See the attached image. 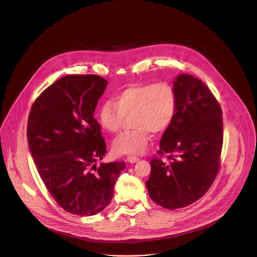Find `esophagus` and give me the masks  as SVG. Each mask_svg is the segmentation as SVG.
<instances>
[{"mask_svg":"<svg viewBox=\"0 0 257 257\" xmlns=\"http://www.w3.org/2000/svg\"><path fill=\"white\" fill-rule=\"evenodd\" d=\"M126 159H127V161L130 162V163H136V162H138L139 161V157L138 156H135V155H128L127 157H126Z\"/></svg>","mask_w":257,"mask_h":257,"instance_id":"1","label":"esophagus"}]
</instances>
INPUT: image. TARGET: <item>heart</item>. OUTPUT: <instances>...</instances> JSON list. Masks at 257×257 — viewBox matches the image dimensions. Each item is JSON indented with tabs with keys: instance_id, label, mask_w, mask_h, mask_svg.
Masks as SVG:
<instances>
[{
	"instance_id": "b5f03b06",
	"label": "heart",
	"mask_w": 257,
	"mask_h": 257,
	"mask_svg": "<svg viewBox=\"0 0 257 257\" xmlns=\"http://www.w3.org/2000/svg\"><path fill=\"white\" fill-rule=\"evenodd\" d=\"M177 109L176 92L167 82L131 86L118 93L113 102H105L99 110L101 125L109 133H118L130 118L131 131L117 137L112 149L117 154H141L150 140V133L160 134L171 124Z\"/></svg>"
}]
</instances>
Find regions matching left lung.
I'll return each instance as SVG.
<instances>
[{"label":"left lung","instance_id":"8db88e82","mask_svg":"<svg viewBox=\"0 0 257 257\" xmlns=\"http://www.w3.org/2000/svg\"><path fill=\"white\" fill-rule=\"evenodd\" d=\"M173 88L176 113L161 138L157 156L150 160L146 183L150 199L169 210L191 205L208 192L220 170L223 141L222 111L209 87L181 74Z\"/></svg>","mask_w":257,"mask_h":257}]
</instances>
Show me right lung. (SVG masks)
I'll use <instances>...</instances> for the list:
<instances>
[{
  "mask_svg": "<svg viewBox=\"0 0 257 257\" xmlns=\"http://www.w3.org/2000/svg\"><path fill=\"white\" fill-rule=\"evenodd\" d=\"M108 82L98 75H68L47 87L32 106L29 147L37 172L66 212L93 216L110 203L124 161L101 163L107 153L94 117Z\"/></svg>",
  "mask_w": 257,
  "mask_h": 257,
  "instance_id": "obj_1",
  "label": "right lung"
}]
</instances>
